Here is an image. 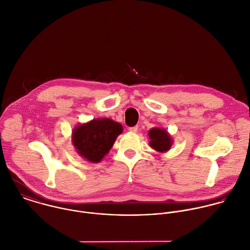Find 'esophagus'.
Listing matches in <instances>:
<instances>
[{
    "mask_svg": "<svg viewBox=\"0 0 250 250\" xmlns=\"http://www.w3.org/2000/svg\"><path fill=\"white\" fill-rule=\"evenodd\" d=\"M137 129H138V126H137V125H135V126H131V127H129V128H128V130H129L130 132H136V131H137Z\"/></svg>",
    "mask_w": 250,
    "mask_h": 250,
    "instance_id": "1",
    "label": "esophagus"
}]
</instances>
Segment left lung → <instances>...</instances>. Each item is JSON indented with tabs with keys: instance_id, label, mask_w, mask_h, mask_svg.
<instances>
[{
	"instance_id": "1",
	"label": "left lung",
	"mask_w": 250,
	"mask_h": 250,
	"mask_svg": "<svg viewBox=\"0 0 250 250\" xmlns=\"http://www.w3.org/2000/svg\"><path fill=\"white\" fill-rule=\"evenodd\" d=\"M149 137L151 139L150 146L159 152H167L171 147V138L167 131L162 128H152L149 131Z\"/></svg>"
}]
</instances>
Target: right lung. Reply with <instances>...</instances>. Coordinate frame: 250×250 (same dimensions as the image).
<instances>
[{
    "mask_svg": "<svg viewBox=\"0 0 250 250\" xmlns=\"http://www.w3.org/2000/svg\"><path fill=\"white\" fill-rule=\"evenodd\" d=\"M122 131V125L110 119L93 120L75 128L73 144L82 157L98 163L110 151Z\"/></svg>",
    "mask_w": 250,
    "mask_h": 250,
    "instance_id": "add662e5",
    "label": "right lung"
}]
</instances>
